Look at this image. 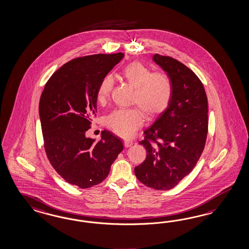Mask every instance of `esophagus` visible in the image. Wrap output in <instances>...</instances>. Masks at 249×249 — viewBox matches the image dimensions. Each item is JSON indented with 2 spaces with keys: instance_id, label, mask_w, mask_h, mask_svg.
<instances>
[{
  "instance_id": "esophagus-1",
  "label": "esophagus",
  "mask_w": 249,
  "mask_h": 249,
  "mask_svg": "<svg viewBox=\"0 0 249 249\" xmlns=\"http://www.w3.org/2000/svg\"><path fill=\"white\" fill-rule=\"evenodd\" d=\"M133 144V141L130 140H124V146L125 147H130Z\"/></svg>"
}]
</instances>
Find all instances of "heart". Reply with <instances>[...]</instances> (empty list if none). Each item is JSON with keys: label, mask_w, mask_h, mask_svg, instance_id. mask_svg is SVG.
Listing matches in <instances>:
<instances>
[{"label": "heart", "mask_w": 249, "mask_h": 249, "mask_svg": "<svg viewBox=\"0 0 249 249\" xmlns=\"http://www.w3.org/2000/svg\"><path fill=\"white\" fill-rule=\"evenodd\" d=\"M122 77L135 88L133 104L138 108L114 110L106 119L107 126L116 135L129 138L143 122V115L153 119L162 114L170 104L174 86L170 75L164 71H152L141 62L127 64L122 71ZM114 86V78L107 74L97 87L96 95L100 103H105Z\"/></svg>", "instance_id": "obj_1"}]
</instances>
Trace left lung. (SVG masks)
Returning a JSON list of instances; mask_svg holds the SVG:
<instances>
[{
  "label": "left lung",
  "instance_id": "left-lung-1",
  "mask_svg": "<svg viewBox=\"0 0 249 249\" xmlns=\"http://www.w3.org/2000/svg\"><path fill=\"white\" fill-rule=\"evenodd\" d=\"M153 59L170 75L174 91L168 107L143 132L139 143L147 155L135 174L148 187L169 190L194 169L205 148L207 96L200 79L185 64L158 53Z\"/></svg>",
  "mask_w": 249,
  "mask_h": 249
}]
</instances>
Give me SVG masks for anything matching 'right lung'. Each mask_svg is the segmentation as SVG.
Returning <instances> with one entry per match:
<instances>
[{
  "label": "right lung",
  "instance_id": "add662e5",
  "mask_svg": "<svg viewBox=\"0 0 249 249\" xmlns=\"http://www.w3.org/2000/svg\"><path fill=\"white\" fill-rule=\"evenodd\" d=\"M124 55L99 53L72 59L53 73L40 98L47 158L67 183L80 188L103 182L124 149L121 139L107 130L99 142L86 136L96 116L98 85Z\"/></svg>",
  "mask_w": 249,
  "mask_h": 249
}]
</instances>
